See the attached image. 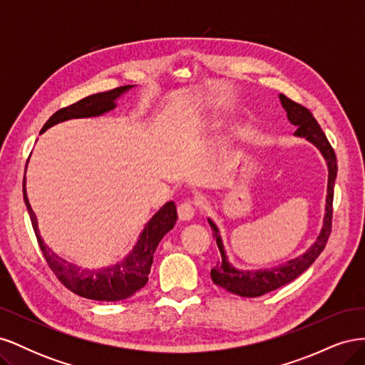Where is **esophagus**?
Wrapping results in <instances>:
<instances>
[{
  "label": "esophagus",
  "instance_id": "1",
  "mask_svg": "<svg viewBox=\"0 0 365 365\" xmlns=\"http://www.w3.org/2000/svg\"><path fill=\"white\" fill-rule=\"evenodd\" d=\"M196 213V204L190 200H185L178 205V216L181 220H190Z\"/></svg>",
  "mask_w": 365,
  "mask_h": 365
}]
</instances>
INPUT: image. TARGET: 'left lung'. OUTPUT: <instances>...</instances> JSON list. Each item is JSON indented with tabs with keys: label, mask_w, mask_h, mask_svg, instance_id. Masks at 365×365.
I'll list each match as a JSON object with an SVG mask.
<instances>
[{
	"label": "left lung",
	"mask_w": 365,
	"mask_h": 365,
	"mask_svg": "<svg viewBox=\"0 0 365 365\" xmlns=\"http://www.w3.org/2000/svg\"><path fill=\"white\" fill-rule=\"evenodd\" d=\"M280 102L283 108L288 113V118L292 125L297 126L295 135L306 137L309 141L322 150L324 155L327 165H329V182H327V200H326V216L323 230L319 233L315 244L309 248L303 256L289 260L284 267L275 268V269H264V271H237L227 262L222 240L219 237L216 225L208 220L210 227L213 230V237H216L217 247L220 254H222V260L217 262L216 267L212 269V280L219 284L220 288L227 289L231 294H236L240 297H260L267 292L280 288V286L292 282L297 279L303 271H306L315 259L322 254L324 250L327 240L332 233V216H334V185L336 178V155L334 148L330 146L329 140L326 138L323 129L319 128L318 121L315 120L314 114L309 109L300 103L291 101L289 97L280 94Z\"/></svg>",
	"instance_id": "left-lung-1"
}]
</instances>
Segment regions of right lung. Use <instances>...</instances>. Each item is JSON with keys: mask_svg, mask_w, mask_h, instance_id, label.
I'll use <instances>...</instances> for the list:
<instances>
[{"mask_svg": "<svg viewBox=\"0 0 365 365\" xmlns=\"http://www.w3.org/2000/svg\"><path fill=\"white\" fill-rule=\"evenodd\" d=\"M130 85L114 88L111 91L106 93H97L93 96H88L82 101L76 102L70 106H65L59 111L54 113L47 123L43 125L42 130H47L53 125L61 123V121L70 120V118H82V117H94L101 115L106 111H111L115 106V98L126 90H129ZM24 201L29 210V215L31 219L33 230L38 239V244L41 251L46 257L50 269L54 275L59 279V282L65 288L74 292L76 295H81L88 300H97V302H120L125 298L135 294L138 289L148 283V277L150 272V267L153 262V252H155L160 240L163 236L170 231L178 219L176 215L175 202H168L160 212L153 216L146 228L143 230L140 236L138 244L135 245L134 251L130 252L120 264H115L113 268L98 269V271H85L77 268L76 264L65 262L58 257L48 247L43 245V242L39 236L36 216L29 204L27 193H26V175H24Z\"/></svg>", "mask_w": 365, "mask_h": 365, "instance_id": "1", "label": "right lung"}]
</instances>
